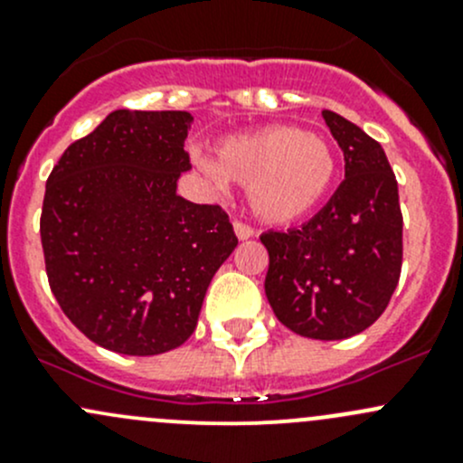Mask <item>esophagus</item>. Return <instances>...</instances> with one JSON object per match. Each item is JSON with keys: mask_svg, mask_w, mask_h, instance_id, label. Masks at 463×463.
I'll return each instance as SVG.
<instances>
[{"mask_svg": "<svg viewBox=\"0 0 463 463\" xmlns=\"http://www.w3.org/2000/svg\"><path fill=\"white\" fill-rule=\"evenodd\" d=\"M232 228H235L237 240H250V237L255 235L253 228H250L249 223H244V222H235V223H232Z\"/></svg>", "mask_w": 463, "mask_h": 463, "instance_id": "esophagus-1", "label": "esophagus"}]
</instances>
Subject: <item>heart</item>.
<instances>
[{
  "instance_id": "heart-1",
  "label": "heart",
  "mask_w": 463,
  "mask_h": 463,
  "mask_svg": "<svg viewBox=\"0 0 463 463\" xmlns=\"http://www.w3.org/2000/svg\"><path fill=\"white\" fill-rule=\"evenodd\" d=\"M197 163L213 179L246 188L250 210L266 223H291L318 208L338 172L331 145L291 125L223 138L214 145L213 161Z\"/></svg>"
}]
</instances>
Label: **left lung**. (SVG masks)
<instances>
[{"label":"left lung","instance_id":"1","mask_svg":"<svg viewBox=\"0 0 463 463\" xmlns=\"http://www.w3.org/2000/svg\"><path fill=\"white\" fill-rule=\"evenodd\" d=\"M322 118L343 149L345 181L300 228L260 237L269 250L264 291L298 335L343 340L374 325L399 284L403 214L381 143L334 111Z\"/></svg>","mask_w":463,"mask_h":463}]
</instances>
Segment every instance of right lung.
Wrapping results in <instances>:
<instances>
[{
  "label": "right lung",
  "mask_w": 463,
  "mask_h": 463,
  "mask_svg": "<svg viewBox=\"0 0 463 463\" xmlns=\"http://www.w3.org/2000/svg\"><path fill=\"white\" fill-rule=\"evenodd\" d=\"M188 111L116 109L49 175L40 237L51 291L100 347L154 356L184 345L237 237L219 205L176 194Z\"/></svg>",
  "instance_id": "obj_1"
}]
</instances>
